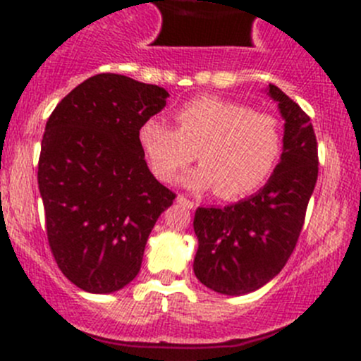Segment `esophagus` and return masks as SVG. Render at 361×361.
I'll list each match as a JSON object with an SVG mask.
<instances>
[{
    "instance_id": "obj_1",
    "label": "esophagus",
    "mask_w": 361,
    "mask_h": 361,
    "mask_svg": "<svg viewBox=\"0 0 361 361\" xmlns=\"http://www.w3.org/2000/svg\"><path fill=\"white\" fill-rule=\"evenodd\" d=\"M176 202L181 204V206H183V207H187V209H194V207H195V204L192 202V201H188V199L185 197V195H178Z\"/></svg>"
}]
</instances>
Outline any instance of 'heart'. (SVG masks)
Returning <instances> with one entry per match:
<instances>
[{
	"label": "heart",
	"instance_id": "1",
	"mask_svg": "<svg viewBox=\"0 0 361 361\" xmlns=\"http://www.w3.org/2000/svg\"><path fill=\"white\" fill-rule=\"evenodd\" d=\"M176 127L148 118L137 140L155 176L171 181L195 159L201 166L185 176L195 192L216 188L224 199L253 194L271 178L283 154V130L276 116L213 96L187 101L176 111Z\"/></svg>",
	"mask_w": 361,
	"mask_h": 361
}]
</instances>
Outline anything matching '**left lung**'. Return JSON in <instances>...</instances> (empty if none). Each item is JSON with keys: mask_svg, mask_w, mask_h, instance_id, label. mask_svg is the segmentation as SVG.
I'll list each match as a JSON object with an SVG mask.
<instances>
[{"mask_svg": "<svg viewBox=\"0 0 361 361\" xmlns=\"http://www.w3.org/2000/svg\"><path fill=\"white\" fill-rule=\"evenodd\" d=\"M267 94L285 120L283 154L264 188L225 207H199L194 272L221 295H245L281 272L304 225L318 180V143L311 118L276 85Z\"/></svg>", "mask_w": 361, "mask_h": 361, "instance_id": "left-lung-1", "label": "left lung"}]
</instances>
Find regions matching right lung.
Listing matches in <instances>:
<instances>
[{"label": "right lung", "instance_id": "1", "mask_svg": "<svg viewBox=\"0 0 361 361\" xmlns=\"http://www.w3.org/2000/svg\"><path fill=\"white\" fill-rule=\"evenodd\" d=\"M166 89L115 73L90 76L45 126L38 187L57 265L89 293L129 285L162 211L176 195L150 173L141 123L166 106Z\"/></svg>", "mask_w": 361, "mask_h": 361}]
</instances>
